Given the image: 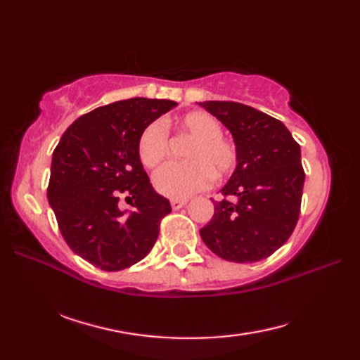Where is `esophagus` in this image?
Wrapping results in <instances>:
<instances>
[{
    "instance_id": "esophagus-1",
    "label": "esophagus",
    "mask_w": 360,
    "mask_h": 360,
    "mask_svg": "<svg viewBox=\"0 0 360 360\" xmlns=\"http://www.w3.org/2000/svg\"><path fill=\"white\" fill-rule=\"evenodd\" d=\"M187 204V200H172V207L173 210H179Z\"/></svg>"
}]
</instances>
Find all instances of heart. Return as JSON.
<instances>
[{
  "label": "heart",
  "instance_id": "b5f03b06",
  "mask_svg": "<svg viewBox=\"0 0 360 360\" xmlns=\"http://www.w3.org/2000/svg\"><path fill=\"white\" fill-rule=\"evenodd\" d=\"M165 128L190 137L184 150V162L164 165L153 178V184L160 195L184 200L207 188L217 179L232 174L240 162V151L236 143L221 134V124L205 111H190L165 127L153 122L143 129L137 142V155L141 162L155 168L170 153V142Z\"/></svg>",
  "mask_w": 360,
  "mask_h": 360
}]
</instances>
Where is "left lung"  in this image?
Wrapping results in <instances>:
<instances>
[{"instance_id": "8db88e82", "label": "left lung", "mask_w": 360, "mask_h": 360, "mask_svg": "<svg viewBox=\"0 0 360 360\" xmlns=\"http://www.w3.org/2000/svg\"><path fill=\"white\" fill-rule=\"evenodd\" d=\"M200 105L231 129L240 151L238 167L221 190L224 198L212 200L215 213L200 231L201 238L227 262H259L289 240L300 217V145L280 120L252 106L215 101Z\"/></svg>"}]
</instances>
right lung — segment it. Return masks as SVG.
<instances>
[{
	"instance_id": "1",
	"label": "right lung",
	"mask_w": 360,
	"mask_h": 360,
	"mask_svg": "<svg viewBox=\"0 0 360 360\" xmlns=\"http://www.w3.org/2000/svg\"><path fill=\"white\" fill-rule=\"evenodd\" d=\"M178 105L134 97L96 108L66 129L53 150L49 204L68 246L103 271H122L147 257L170 201L153 190L137 155L139 136ZM125 194L135 207L118 209Z\"/></svg>"
}]
</instances>
